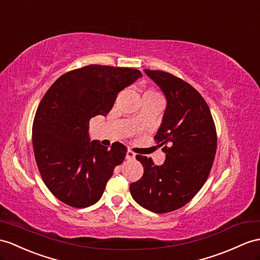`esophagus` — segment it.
Returning <instances> with one entry per match:
<instances>
[{"mask_svg": "<svg viewBox=\"0 0 260 260\" xmlns=\"http://www.w3.org/2000/svg\"><path fill=\"white\" fill-rule=\"evenodd\" d=\"M135 157H136V154H135L134 151H131V150L126 151V154H125V159L126 160H134Z\"/></svg>", "mask_w": 260, "mask_h": 260, "instance_id": "34e87169", "label": "esophagus"}]
</instances>
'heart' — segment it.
Listing matches in <instances>:
<instances>
[{"mask_svg":"<svg viewBox=\"0 0 260 260\" xmlns=\"http://www.w3.org/2000/svg\"><path fill=\"white\" fill-rule=\"evenodd\" d=\"M147 92H153V93H156V92H154V91H147ZM156 94H159V93H156Z\"/></svg>","mask_w":260,"mask_h":260,"instance_id":"heart-1","label":"heart"}]
</instances>
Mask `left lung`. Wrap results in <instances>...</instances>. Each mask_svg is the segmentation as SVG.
I'll use <instances>...</instances> for the list:
<instances>
[{
    "mask_svg": "<svg viewBox=\"0 0 260 260\" xmlns=\"http://www.w3.org/2000/svg\"><path fill=\"white\" fill-rule=\"evenodd\" d=\"M167 97V109L154 137L167 157L155 166L151 157L137 155L142 178L130 184L139 205L153 213H169L184 206L204 185L217 147L216 128L201 93L176 76L144 69Z\"/></svg>",
    "mask_w": 260,
    "mask_h": 260,
    "instance_id": "obj_1",
    "label": "left lung"
}]
</instances>
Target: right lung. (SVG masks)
Masks as SVG:
<instances>
[{
	"label": "right lung",
	"mask_w": 260,
	"mask_h": 260,
	"mask_svg": "<svg viewBox=\"0 0 260 260\" xmlns=\"http://www.w3.org/2000/svg\"><path fill=\"white\" fill-rule=\"evenodd\" d=\"M139 77L141 72L134 68L88 65L61 75L44 94L31 141L42 179L62 203L76 208L97 203L113 170L124 160L122 143L108 149L90 142L89 120L106 116L117 94Z\"/></svg>",
	"instance_id": "1"
}]
</instances>
